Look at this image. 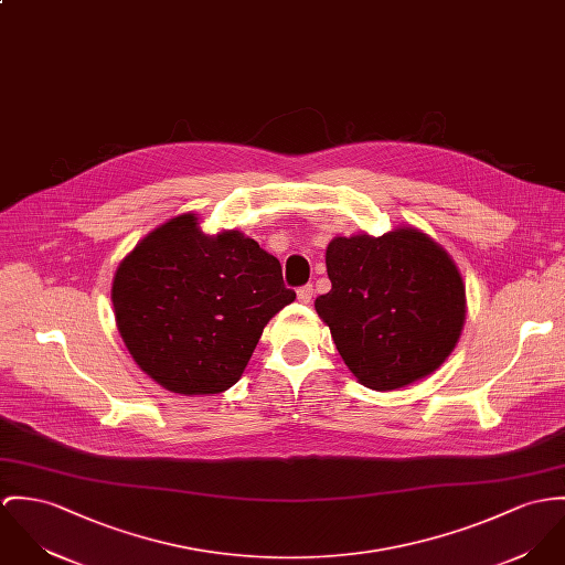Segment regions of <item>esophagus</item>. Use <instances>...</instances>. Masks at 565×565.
Segmentation results:
<instances>
[{
    "mask_svg": "<svg viewBox=\"0 0 565 565\" xmlns=\"http://www.w3.org/2000/svg\"><path fill=\"white\" fill-rule=\"evenodd\" d=\"M298 300L302 305H310V300H312V285H305V287L298 289Z\"/></svg>",
    "mask_w": 565,
    "mask_h": 565,
    "instance_id": "1",
    "label": "esophagus"
}]
</instances>
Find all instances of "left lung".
I'll list each match as a JSON object with an SVG mask.
<instances>
[{
	"label": "left lung",
	"instance_id": "1",
	"mask_svg": "<svg viewBox=\"0 0 565 565\" xmlns=\"http://www.w3.org/2000/svg\"><path fill=\"white\" fill-rule=\"evenodd\" d=\"M332 289L315 300L362 386L395 391L431 375L456 350L466 287L451 255L402 224L382 237L356 233L326 248Z\"/></svg>",
	"mask_w": 565,
	"mask_h": 565
}]
</instances>
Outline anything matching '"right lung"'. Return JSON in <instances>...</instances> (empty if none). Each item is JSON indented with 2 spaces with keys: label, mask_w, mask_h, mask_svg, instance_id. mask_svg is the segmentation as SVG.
Listing matches in <instances>:
<instances>
[{
  "label": "right lung",
  "mask_w": 565,
  "mask_h": 565,
  "mask_svg": "<svg viewBox=\"0 0 565 565\" xmlns=\"http://www.w3.org/2000/svg\"><path fill=\"white\" fill-rule=\"evenodd\" d=\"M294 300L278 258L242 231L209 235L196 213L159 224L111 280L116 328L131 359L188 397L228 391L267 321Z\"/></svg>",
  "instance_id": "right-lung-1"
}]
</instances>
